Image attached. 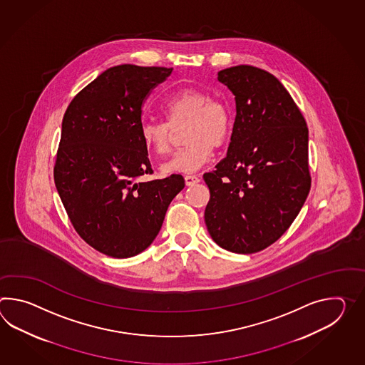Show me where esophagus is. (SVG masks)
<instances>
[{"instance_id": "obj_1", "label": "esophagus", "mask_w": 365, "mask_h": 365, "mask_svg": "<svg viewBox=\"0 0 365 365\" xmlns=\"http://www.w3.org/2000/svg\"><path fill=\"white\" fill-rule=\"evenodd\" d=\"M185 180H186L187 186H194V185L200 182V179H199L197 175H186Z\"/></svg>"}]
</instances>
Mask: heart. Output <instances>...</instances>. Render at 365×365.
<instances>
[{"instance_id":"obj_1","label":"heart","mask_w":365,"mask_h":365,"mask_svg":"<svg viewBox=\"0 0 365 365\" xmlns=\"http://www.w3.org/2000/svg\"><path fill=\"white\" fill-rule=\"evenodd\" d=\"M166 122L146 119L140 125V140L148 152L163 155L170 152L173 130H183L186 148L163 163L165 174L197 171L211 160L212 149L227 144L233 130V111L227 99L211 97L195 88L178 90L165 99Z\"/></svg>"}]
</instances>
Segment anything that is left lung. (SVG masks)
<instances>
[{
  "mask_svg": "<svg viewBox=\"0 0 365 365\" xmlns=\"http://www.w3.org/2000/svg\"><path fill=\"white\" fill-rule=\"evenodd\" d=\"M217 80L235 94L237 115L227 157L202 175L211 192L204 220L220 247L252 254L285 233L308 197V127L266 71L237 65Z\"/></svg>",
  "mask_w": 365,
  "mask_h": 365,
  "instance_id": "obj_1",
  "label": "left lung"
}]
</instances>
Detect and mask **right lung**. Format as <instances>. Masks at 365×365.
<instances>
[{
	"label": "right lung",
	"mask_w": 365,
	"mask_h": 365,
	"mask_svg": "<svg viewBox=\"0 0 365 365\" xmlns=\"http://www.w3.org/2000/svg\"><path fill=\"white\" fill-rule=\"evenodd\" d=\"M173 68L113 66L73 98L63 118L53 178L76 232L102 254L130 258L163 227L171 200L185 187L173 174H152L140 140L141 107Z\"/></svg>",
	"instance_id": "right-lung-1"
}]
</instances>
